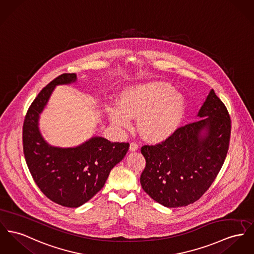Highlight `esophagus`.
Masks as SVG:
<instances>
[{
  "instance_id": "esophagus-1",
  "label": "esophagus",
  "mask_w": 254,
  "mask_h": 254,
  "mask_svg": "<svg viewBox=\"0 0 254 254\" xmlns=\"http://www.w3.org/2000/svg\"><path fill=\"white\" fill-rule=\"evenodd\" d=\"M138 149V144L136 142H131L130 143V150L131 151H135Z\"/></svg>"
}]
</instances>
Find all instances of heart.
<instances>
[{"instance_id":"1","label":"heart","mask_w":254,"mask_h":254,"mask_svg":"<svg viewBox=\"0 0 254 254\" xmlns=\"http://www.w3.org/2000/svg\"><path fill=\"white\" fill-rule=\"evenodd\" d=\"M121 110L114 109L111 119L119 127H128L137 119V130L150 141L166 139L178 127L184 111L182 96L170 85L153 82L126 90Z\"/></svg>"}]
</instances>
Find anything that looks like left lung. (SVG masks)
<instances>
[{
  "instance_id": "1",
  "label": "left lung",
  "mask_w": 254,
  "mask_h": 254,
  "mask_svg": "<svg viewBox=\"0 0 254 254\" xmlns=\"http://www.w3.org/2000/svg\"><path fill=\"white\" fill-rule=\"evenodd\" d=\"M197 117L198 120L177 128L161 143L141 147L146 161L140 175L141 188L166 207H182L198 200L224 163L231 119L214 89Z\"/></svg>"
}]
</instances>
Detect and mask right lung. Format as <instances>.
Wrapping results in <instances>:
<instances>
[{
  "instance_id": "add662e5",
  "label": "right lung",
  "mask_w": 254,
  "mask_h": 254,
  "mask_svg": "<svg viewBox=\"0 0 254 254\" xmlns=\"http://www.w3.org/2000/svg\"><path fill=\"white\" fill-rule=\"evenodd\" d=\"M76 79V74L64 73L43 87L23 124V150L35 184L53 202L70 208L83 205L101 190L110 171L130 146L128 142H112L101 136H93L72 148L54 147L44 140L38 130L39 114L56 85Z\"/></svg>"
}]
</instances>
